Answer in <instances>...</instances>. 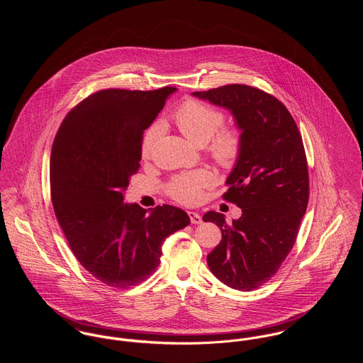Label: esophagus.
<instances>
[{"label": "esophagus", "instance_id": "esophagus-1", "mask_svg": "<svg viewBox=\"0 0 363 363\" xmlns=\"http://www.w3.org/2000/svg\"><path fill=\"white\" fill-rule=\"evenodd\" d=\"M187 213H189V216H190L191 223L199 225V223H201V222H203V218L200 216V213H197V212H194V211H189Z\"/></svg>", "mask_w": 363, "mask_h": 363}]
</instances>
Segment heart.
<instances>
[{
	"label": "heart",
	"instance_id": "b5f03b06",
	"mask_svg": "<svg viewBox=\"0 0 363 363\" xmlns=\"http://www.w3.org/2000/svg\"><path fill=\"white\" fill-rule=\"evenodd\" d=\"M179 130L196 145H208V152L222 167H233L242 155V138L235 130H220L225 116L209 104L199 101H187L173 114ZM163 125L154 123L143 135L141 156L150 159L162 135ZM215 176L208 169H199L176 176L167 184V194L177 203L193 206L197 204L204 190L212 186Z\"/></svg>",
	"mask_w": 363,
	"mask_h": 363
}]
</instances>
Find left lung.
Listing matches in <instances>:
<instances>
[{
	"label": "left lung",
	"mask_w": 363,
	"mask_h": 363,
	"mask_svg": "<svg viewBox=\"0 0 363 363\" xmlns=\"http://www.w3.org/2000/svg\"><path fill=\"white\" fill-rule=\"evenodd\" d=\"M193 96L228 108L242 131V155L226 179L223 200L242 208L226 223L215 211L220 243L207 256L212 274L238 291L269 281L292 250L309 201V172L302 135L285 107L249 85H225Z\"/></svg>",
	"instance_id": "8db88e82"
}]
</instances>
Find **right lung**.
Wrapping results in <instances>:
<instances>
[{"instance_id": "1", "label": "right lung", "mask_w": 363, "mask_h": 363, "mask_svg": "<svg viewBox=\"0 0 363 363\" xmlns=\"http://www.w3.org/2000/svg\"><path fill=\"white\" fill-rule=\"evenodd\" d=\"M176 88L104 89L62 120L50 159L52 203L74 256L98 281L130 288L155 272L164 239L190 225L180 208L124 204L144 131Z\"/></svg>"}]
</instances>
